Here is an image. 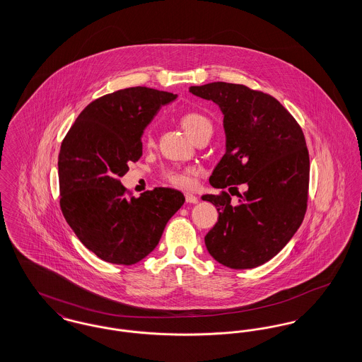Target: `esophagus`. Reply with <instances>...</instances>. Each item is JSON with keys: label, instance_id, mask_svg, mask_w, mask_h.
Here are the masks:
<instances>
[{"label": "esophagus", "instance_id": "esophagus-1", "mask_svg": "<svg viewBox=\"0 0 362 362\" xmlns=\"http://www.w3.org/2000/svg\"><path fill=\"white\" fill-rule=\"evenodd\" d=\"M185 197H186V202H187V204H198V201H199L198 197H195V195H192V194H189V192H187Z\"/></svg>", "mask_w": 362, "mask_h": 362}]
</instances>
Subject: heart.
Returning a JSON list of instances; mask_svg holds the SVG:
<instances>
[{
    "label": "heart",
    "mask_w": 362,
    "mask_h": 362,
    "mask_svg": "<svg viewBox=\"0 0 362 362\" xmlns=\"http://www.w3.org/2000/svg\"><path fill=\"white\" fill-rule=\"evenodd\" d=\"M179 122L182 124V127L186 130V133L189 134L192 139L199 137L201 134L206 133V132H213V124L211 121L207 118L206 115L197 112V111H187L183 112L179 118ZM144 144L146 146H152L153 145V134L152 130L148 129L144 134ZM163 177L171 183L173 186L180 187V189H187L192 183L191 179V171L189 170H183V171H177V170H167L163 173Z\"/></svg>",
    "instance_id": "b5f03b06"
}]
</instances>
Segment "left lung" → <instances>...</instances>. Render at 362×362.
<instances>
[{
	"label": "left lung",
	"mask_w": 362,
	"mask_h": 362,
	"mask_svg": "<svg viewBox=\"0 0 362 362\" xmlns=\"http://www.w3.org/2000/svg\"><path fill=\"white\" fill-rule=\"evenodd\" d=\"M189 92L217 104L224 114L226 152L209 182L238 191L233 206L226 191L202 199L218 210L205 236L209 254L230 269H254L288 244L304 220L310 186V155L292 114L264 92L241 84L210 83Z\"/></svg>",
	"instance_id": "left-lung-1"
}]
</instances>
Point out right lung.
<instances>
[{"label":"right lung","mask_w":362,"mask_h":362,"mask_svg":"<svg viewBox=\"0 0 362 362\" xmlns=\"http://www.w3.org/2000/svg\"><path fill=\"white\" fill-rule=\"evenodd\" d=\"M176 95L133 86L88 104L61 144L59 205L76 236L96 257L130 266L149 255L185 204L177 189L126 197L121 179L142 156L141 136Z\"/></svg>","instance_id":"add662e5"}]
</instances>
